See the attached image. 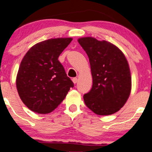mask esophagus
<instances>
[{
  "label": "esophagus",
  "mask_w": 152,
  "mask_h": 152,
  "mask_svg": "<svg viewBox=\"0 0 152 152\" xmlns=\"http://www.w3.org/2000/svg\"><path fill=\"white\" fill-rule=\"evenodd\" d=\"M72 81H73V83H74V84H76V83L78 82V78H72Z\"/></svg>",
  "instance_id": "obj_1"
}]
</instances>
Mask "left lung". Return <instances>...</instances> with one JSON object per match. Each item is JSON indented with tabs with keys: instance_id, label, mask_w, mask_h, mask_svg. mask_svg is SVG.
I'll return each mask as SVG.
<instances>
[{
	"instance_id": "1",
	"label": "left lung",
	"mask_w": 152,
	"mask_h": 152,
	"mask_svg": "<svg viewBox=\"0 0 152 152\" xmlns=\"http://www.w3.org/2000/svg\"><path fill=\"white\" fill-rule=\"evenodd\" d=\"M90 60L92 89L83 96L85 104L94 113H116L128 99L131 88V73L123 53L110 42L93 37L78 40Z\"/></svg>"
}]
</instances>
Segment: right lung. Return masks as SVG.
<instances>
[{
    "label": "right lung",
    "instance_id": "1",
    "mask_svg": "<svg viewBox=\"0 0 152 152\" xmlns=\"http://www.w3.org/2000/svg\"><path fill=\"white\" fill-rule=\"evenodd\" d=\"M72 38L50 39L36 44L26 53L17 76V88L30 110L52 112L65 98L74 83L58 60Z\"/></svg>",
    "mask_w": 152,
    "mask_h": 152
}]
</instances>
